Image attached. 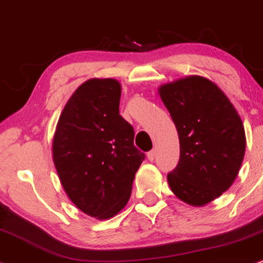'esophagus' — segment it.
<instances>
[{
    "instance_id": "34e87169",
    "label": "esophagus",
    "mask_w": 263,
    "mask_h": 263,
    "mask_svg": "<svg viewBox=\"0 0 263 263\" xmlns=\"http://www.w3.org/2000/svg\"><path fill=\"white\" fill-rule=\"evenodd\" d=\"M155 156H156L155 150H151L147 153V159H149V161H154V160H155Z\"/></svg>"
}]
</instances>
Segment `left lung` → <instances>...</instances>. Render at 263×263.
<instances>
[{
	"instance_id": "left-lung-1",
	"label": "left lung",
	"mask_w": 263,
	"mask_h": 263,
	"mask_svg": "<svg viewBox=\"0 0 263 263\" xmlns=\"http://www.w3.org/2000/svg\"><path fill=\"white\" fill-rule=\"evenodd\" d=\"M180 138V161L167 175L171 191L187 204L202 206L235 181L246 149L245 129L227 95L202 76L159 87Z\"/></svg>"
}]
</instances>
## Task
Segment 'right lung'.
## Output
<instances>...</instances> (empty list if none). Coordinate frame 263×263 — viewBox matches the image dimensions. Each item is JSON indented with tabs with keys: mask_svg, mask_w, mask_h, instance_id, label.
I'll return each instance as SVG.
<instances>
[{
	"mask_svg": "<svg viewBox=\"0 0 263 263\" xmlns=\"http://www.w3.org/2000/svg\"><path fill=\"white\" fill-rule=\"evenodd\" d=\"M122 86L114 79L83 82L65 104L52 139L61 186L85 214L106 220L130 198L145 154L134 129L119 114Z\"/></svg>",
	"mask_w": 263,
	"mask_h": 263,
	"instance_id": "right-lung-1",
	"label": "right lung"
}]
</instances>
